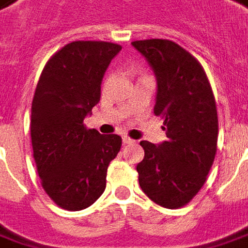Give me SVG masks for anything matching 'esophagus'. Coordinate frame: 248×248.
Here are the masks:
<instances>
[{"label":"esophagus","instance_id":"34e87169","mask_svg":"<svg viewBox=\"0 0 248 248\" xmlns=\"http://www.w3.org/2000/svg\"><path fill=\"white\" fill-rule=\"evenodd\" d=\"M122 141H124V144H134V142H136V141L132 140V139L127 137V136H124V137H122Z\"/></svg>","mask_w":248,"mask_h":248}]
</instances>
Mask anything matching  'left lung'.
I'll return each mask as SVG.
<instances>
[{"label":"left lung","instance_id":"obj_1","mask_svg":"<svg viewBox=\"0 0 248 248\" xmlns=\"http://www.w3.org/2000/svg\"><path fill=\"white\" fill-rule=\"evenodd\" d=\"M156 78L155 115L167 140L141 141L144 159L139 184L151 201L166 209L185 206L201 191L217 152L216 100L201 63L167 39L132 42Z\"/></svg>","mask_w":248,"mask_h":248}]
</instances>
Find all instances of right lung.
Wrapping results in <instances>:
<instances>
[{
  "label": "right lung",
  "mask_w": 248,
  "mask_h": 248,
  "mask_svg": "<svg viewBox=\"0 0 248 248\" xmlns=\"http://www.w3.org/2000/svg\"><path fill=\"white\" fill-rule=\"evenodd\" d=\"M121 49L103 41L71 42L47 62L37 85L31 106L34 159L45 192L65 210H83L97 201L108 165L121 150L119 136L83 124Z\"/></svg>",
  "instance_id": "obj_1"
}]
</instances>
